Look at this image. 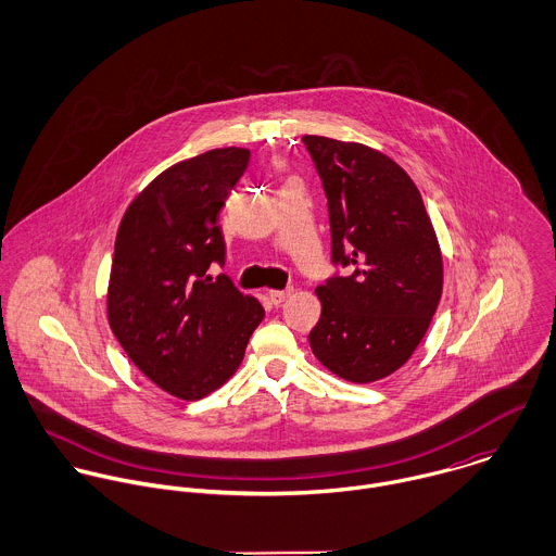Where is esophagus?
I'll use <instances>...</instances> for the list:
<instances>
[{"mask_svg": "<svg viewBox=\"0 0 556 556\" xmlns=\"http://www.w3.org/2000/svg\"><path fill=\"white\" fill-rule=\"evenodd\" d=\"M291 293H293L291 289H287V291H269V300H271L276 306H280Z\"/></svg>", "mask_w": 556, "mask_h": 556, "instance_id": "obj_1", "label": "esophagus"}]
</instances>
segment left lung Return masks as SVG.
Here are the masks:
<instances>
[{
  "label": "left lung",
  "mask_w": 556,
  "mask_h": 556,
  "mask_svg": "<svg viewBox=\"0 0 556 556\" xmlns=\"http://www.w3.org/2000/svg\"><path fill=\"white\" fill-rule=\"evenodd\" d=\"M327 197L331 261L351 267L317 287L308 340L351 383L396 372L421 342L443 291V256L421 194L394 160L362 143L306 135Z\"/></svg>",
  "instance_id": "1"
}]
</instances>
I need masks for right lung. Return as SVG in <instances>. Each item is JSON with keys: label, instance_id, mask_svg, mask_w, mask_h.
Returning <instances> with one entry per match:
<instances>
[{"label": "right lung", "instance_id": "1", "mask_svg": "<svg viewBox=\"0 0 556 556\" xmlns=\"http://www.w3.org/2000/svg\"><path fill=\"white\" fill-rule=\"evenodd\" d=\"M248 162V150L223 148L168 166L117 231L109 325L135 366L170 396L201 400L229 381L265 317L229 276H210L212 263L225 265L218 216Z\"/></svg>", "mask_w": 556, "mask_h": 556}]
</instances>
